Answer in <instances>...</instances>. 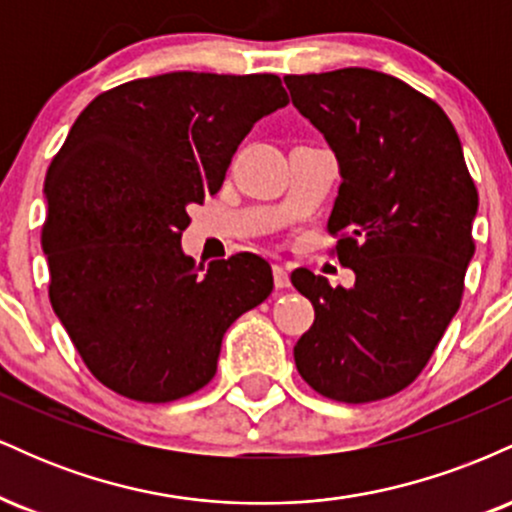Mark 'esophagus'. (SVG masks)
Wrapping results in <instances>:
<instances>
[{
	"instance_id": "1",
	"label": "esophagus",
	"mask_w": 512,
	"mask_h": 512,
	"mask_svg": "<svg viewBox=\"0 0 512 512\" xmlns=\"http://www.w3.org/2000/svg\"><path fill=\"white\" fill-rule=\"evenodd\" d=\"M272 274H274V286H276V289H289V284H291L289 269L281 267V264H274Z\"/></svg>"
}]
</instances>
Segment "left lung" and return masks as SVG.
<instances>
[{"label":"left lung","mask_w":512,"mask_h":512,"mask_svg":"<svg viewBox=\"0 0 512 512\" xmlns=\"http://www.w3.org/2000/svg\"><path fill=\"white\" fill-rule=\"evenodd\" d=\"M291 101L339 163L330 214L351 289L296 269L315 322L293 346L301 378L346 404L414 383L460 308L479 195L455 127L395 76L349 67L284 76Z\"/></svg>","instance_id":"obj_1"}]
</instances>
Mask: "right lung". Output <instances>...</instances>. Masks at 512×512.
I'll use <instances>...</instances> for the list:
<instances>
[{
	"label": "right lung",
	"instance_id": "add662e5",
	"mask_svg": "<svg viewBox=\"0 0 512 512\" xmlns=\"http://www.w3.org/2000/svg\"><path fill=\"white\" fill-rule=\"evenodd\" d=\"M289 103L276 74L170 72L86 105L45 175L50 303L105 387L173 402L214 378L223 334L274 289L252 252L195 264L187 207L216 195L238 144Z\"/></svg>",
	"mask_w": 512,
	"mask_h": 512
}]
</instances>
